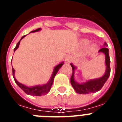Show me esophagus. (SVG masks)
<instances>
[{
  "label": "esophagus",
  "instance_id": "1",
  "mask_svg": "<svg viewBox=\"0 0 122 122\" xmlns=\"http://www.w3.org/2000/svg\"><path fill=\"white\" fill-rule=\"evenodd\" d=\"M72 56H66V59H65V61H66V63H70L72 60Z\"/></svg>",
  "mask_w": 122,
  "mask_h": 122
}]
</instances>
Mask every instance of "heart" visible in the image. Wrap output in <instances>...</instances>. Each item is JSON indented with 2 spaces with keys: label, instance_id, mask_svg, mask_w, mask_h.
<instances>
[{
  "label": "heart",
  "instance_id": "heart-1",
  "mask_svg": "<svg viewBox=\"0 0 122 122\" xmlns=\"http://www.w3.org/2000/svg\"><path fill=\"white\" fill-rule=\"evenodd\" d=\"M89 41L87 40H84L82 41V45H84V46H87V45H89ZM91 49H92V50H95V49H96V45H92L91 47Z\"/></svg>",
  "mask_w": 122,
  "mask_h": 122
}]
</instances>
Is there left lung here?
I'll list each match as a JSON object with an SVG mask.
<instances>
[{
	"mask_svg": "<svg viewBox=\"0 0 122 122\" xmlns=\"http://www.w3.org/2000/svg\"><path fill=\"white\" fill-rule=\"evenodd\" d=\"M105 46H107V44L104 43ZM99 52H103L105 54V63L106 66V70L105 74L100 78L93 79V80L87 81L86 82L83 84H79L74 81V70L76 68L75 66L71 63L72 69H73V74L71 76L70 82L72 86L75 90L76 93L79 94H89L90 93H94L96 92H98L101 89L104 84H105L106 81L109 78L111 73V68H110V58L109 56V49L106 47L101 48L99 50Z\"/></svg>",
	"mask_w": 122,
	"mask_h": 122,
	"instance_id": "obj_1",
	"label": "left lung"
}]
</instances>
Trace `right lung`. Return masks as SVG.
Here are the masks:
<instances>
[{"mask_svg": "<svg viewBox=\"0 0 122 122\" xmlns=\"http://www.w3.org/2000/svg\"><path fill=\"white\" fill-rule=\"evenodd\" d=\"M41 30V28H39V29H37L35 30H33L30 32H38V31H40ZM25 36V35H24L22 38H21V40H19V41L18 42V43H17L16 46L15 47V48L14 49V52L19 47V43H20V41H21V40L24 38ZM63 65V62H62V63H60V64H59L58 65L56 66L54 68V71L52 74V76L51 77L50 80L49 81L47 84L45 85H43V86H34V87H27V86H25V85L22 84H21L20 82L18 81L16 79V78L15 77V70H14L13 68L12 67V70H13V76L14 77V80H15V82L16 83L17 85L19 86L24 92L25 93H26L27 95H32V96H41L43 95L46 94V93H48V92H49L51 89V87L52 85V83L54 82V79L55 76L56 75L57 73L58 72V71L59 70V69L60 68L62 67V66Z\"/></svg>", "mask_w": 122, "mask_h": 122, "instance_id": "right-lung-1", "label": "right lung"}]
</instances>
